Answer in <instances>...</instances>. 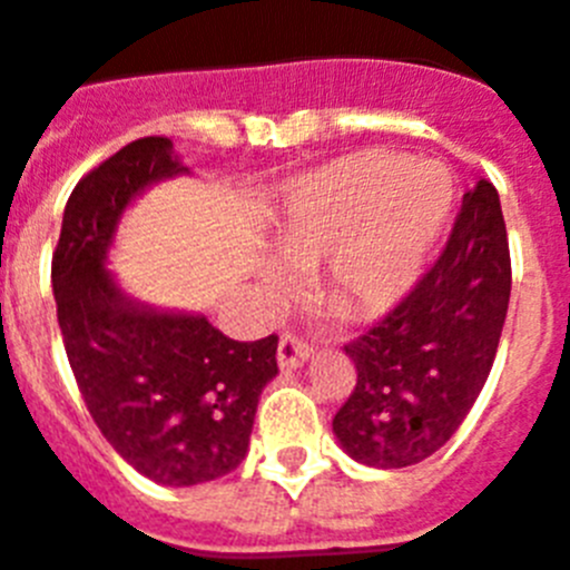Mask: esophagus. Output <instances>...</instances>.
I'll use <instances>...</instances> for the list:
<instances>
[{"instance_id":"esophagus-1","label":"esophagus","mask_w":570,"mask_h":570,"mask_svg":"<svg viewBox=\"0 0 570 570\" xmlns=\"http://www.w3.org/2000/svg\"><path fill=\"white\" fill-rule=\"evenodd\" d=\"M311 354H314V347L308 342H302L299 336L285 334L279 340V347H276V362H279L282 371H296V367H302L311 360Z\"/></svg>"}]
</instances>
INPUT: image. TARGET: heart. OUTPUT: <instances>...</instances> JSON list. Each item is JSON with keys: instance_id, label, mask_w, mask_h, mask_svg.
<instances>
[{"instance_id": "b5f03b06", "label": "heart", "mask_w": 570, "mask_h": 570, "mask_svg": "<svg viewBox=\"0 0 570 570\" xmlns=\"http://www.w3.org/2000/svg\"><path fill=\"white\" fill-rule=\"evenodd\" d=\"M454 179L436 163L362 150L285 190L259 259L262 294L282 299L291 276L314 271V296L342 322L391 314L420 285L454 216Z\"/></svg>"}]
</instances>
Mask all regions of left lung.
I'll return each mask as SVG.
<instances>
[{"mask_svg": "<svg viewBox=\"0 0 570 570\" xmlns=\"http://www.w3.org/2000/svg\"><path fill=\"white\" fill-rule=\"evenodd\" d=\"M511 299L500 194L480 179L462 196L451 239L407 299L345 345L356 387L334 416L351 460L405 468L440 451L491 374Z\"/></svg>", "mask_w": 570, "mask_h": 570, "instance_id": "8db88e82", "label": "left lung"}]
</instances>
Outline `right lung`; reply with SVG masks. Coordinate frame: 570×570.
<instances>
[{
  "instance_id": "1",
  "label": "right lung",
  "mask_w": 570,
  "mask_h": 570,
  "mask_svg": "<svg viewBox=\"0 0 570 570\" xmlns=\"http://www.w3.org/2000/svg\"><path fill=\"white\" fill-rule=\"evenodd\" d=\"M190 176L168 136L125 145L73 188L53 254L65 351L90 416L134 471L203 485L248 454L276 336L236 342L196 311L136 299L108 268L125 210L154 185Z\"/></svg>"
}]
</instances>
